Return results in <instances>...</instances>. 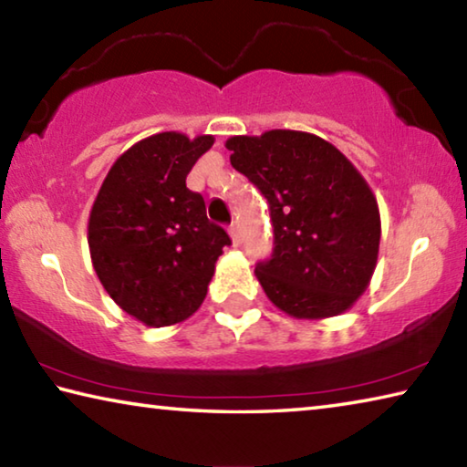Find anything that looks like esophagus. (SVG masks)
Wrapping results in <instances>:
<instances>
[{
  "label": "esophagus",
  "instance_id": "1",
  "mask_svg": "<svg viewBox=\"0 0 467 467\" xmlns=\"http://www.w3.org/2000/svg\"><path fill=\"white\" fill-rule=\"evenodd\" d=\"M228 234H231V239H233V244H234V247H239V244H241V231H239V224H231V228H228Z\"/></svg>",
  "mask_w": 467,
  "mask_h": 467
}]
</instances>
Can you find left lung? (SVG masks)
Instances as JSON below:
<instances>
[{
    "instance_id": "obj_1",
    "label": "left lung",
    "mask_w": 467,
    "mask_h": 467,
    "mask_svg": "<svg viewBox=\"0 0 467 467\" xmlns=\"http://www.w3.org/2000/svg\"><path fill=\"white\" fill-rule=\"evenodd\" d=\"M231 164L270 203L274 253L255 275L267 298L295 319L342 315L368 288L381 216L358 169L315 133L270 130L233 136Z\"/></svg>"
}]
</instances>
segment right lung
I'll return each instance as SVG.
<instances>
[{
  "label": "right lung",
  "mask_w": 467,
  "mask_h": 467,
  "mask_svg": "<svg viewBox=\"0 0 467 467\" xmlns=\"http://www.w3.org/2000/svg\"><path fill=\"white\" fill-rule=\"evenodd\" d=\"M214 136L162 131L125 150L92 203L88 247L102 288L148 327L200 309L218 257L231 244L185 179Z\"/></svg>",
  "instance_id": "1"
}]
</instances>
